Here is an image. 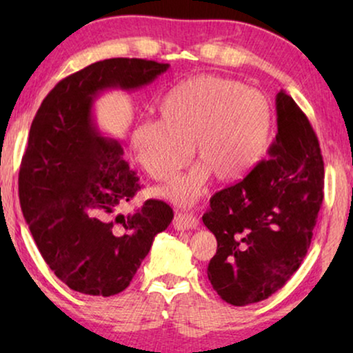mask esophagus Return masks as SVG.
<instances>
[{
	"instance_id": "1",
	"label": "esophagus",
	"mask_w": 353,
	"mask_h": 353,
	"mask_svg": "<svg viewBox=\"0 0 353 353\" xmlns=\"http://www.w3.org/2000/svg\"><path fill=\"white\" fill-rule=\"evenodd\" d=\"M197 225H199V220L192 214H176L173 219V228L176 231L196 230Z\"/></svg>"
}]
</instances>
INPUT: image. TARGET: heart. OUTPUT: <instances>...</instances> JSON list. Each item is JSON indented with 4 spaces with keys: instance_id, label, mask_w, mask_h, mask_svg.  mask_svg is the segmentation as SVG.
<instances>
[{
    "instance_id": "1",
    "label": "heart",
    "mask_w": 353,
    "mask_h": 353,
    "mask_svg": "<svg viewBox=\"0 0 353 353\" xmlns=\"http://www.w3.org/2000/svg\"><path fill=\"white\" fill-rule=\"evenodd\" d=\"M159 120H139L130 148L156 180H170L192 157L201 163L161 188L180 205L199 199L210 175L234 181L260 162L273 128V109L262 91L219 75L191 77L168 91Z\"/></svg>"
}]
</instances>
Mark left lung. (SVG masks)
I'll list each match as a JSON object with an SVG mask.
<instances>
[{"label": "left lung", "instance_id": "left-lung-1", "mask_svg": "<svg viewBox=\"0 0 353 353\" xmlns=\"http://www.w3.org/2000/svg\"><path fill=\"white\" fill-rule=\"evenodd\" d=\"M278 134L248 176L215 192L202 221L216 238L207 276L231 305L265 301L297 272L323 204L325 163L307 115L276 94Z\"/></svg>", "mask_w": 353, "mask_h": 353}]
</instances>
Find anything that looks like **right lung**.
Masks as SVG:
<instances>
[{
	"label": "right lung",
	"mask_w": 353,
	"mask_h": 353,
	"mask_svg": "<svg viewBox=\"0 0 353 353\" xmlns=\"http://www.w3.org/2000/svg\"><path fill=\"white\" fill-rule=\"evenodd\" d=\"M167 69L134 57L94 62L61 80L33 119L19 172L21 209L45 262L77 292H122L173 219L172 207L156 199L115 214L141 185L122 146L93 119L99 93L141 88Z\"/></svg>",
	"instance_id": "obj_1"
}]
</instances>
